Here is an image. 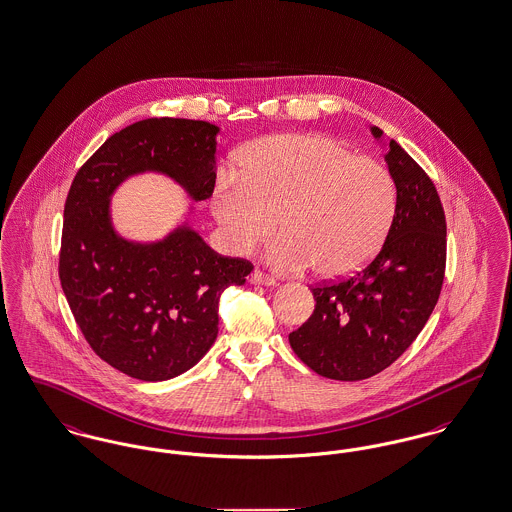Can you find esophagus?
<instances>
[{
    "instance_id": "esophagus-1",
    "label": "esophagus",
    "mask_w": 512,
    "mask_h": 512,
    "mask_svg": "<svg viewBox=\"0 0 512 512\" xmlns=\"http://www.w3.org/2000/svg\"><path fill=\"white\" fill-rule=\"evenodd\" d=\"M253 282L255 284H263V286H274L276 284L274 276H270V274L263 272V270H255L253 272Z\"/></svg>"
}]
</instances>
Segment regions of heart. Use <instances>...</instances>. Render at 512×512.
I'll list each match as a JSON object with an SVG mask.
<instances>
[{"label": "heart", "instance_id": "b5f03b06", "mask_svg": "<svg viewBox=\"0 0 512 512\" xmlns=\"http://www.w3.org/2000/svg\"><path fill=\"white\" fill-rule=\"evenodd\" d=\"M395 201V182L376 159L320 134H276L245 147L238 178L220 174L211 207L234 253L267 242L278 219L272 267L338 278L378 253Z\"/></svg>", "mask_w": 512, "mask_h": 512}]
</instances>
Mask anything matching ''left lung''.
I'll use <instances>...</instances> for the list:
<instances>
[{
  "label": "left lung",
  "mask_w": 512,
  "mask_h": 512,
  "mask_svg": "<svg viewBox=\"0 0 512 512\" xmlns=\"http://www.w3.org/2000/svg\"><path fill=\"white\" fill-rule=\"evenodd\" d=\"M376 138L382 136L372 126ZM395 215L382 249L363 270L311 286L315 311L290 334L293 353L324 378L365 380L395 363L438 303L447 224L432 178L390 140Z\"/></svg>",
  "instance_id": "1"
}]
</instances>
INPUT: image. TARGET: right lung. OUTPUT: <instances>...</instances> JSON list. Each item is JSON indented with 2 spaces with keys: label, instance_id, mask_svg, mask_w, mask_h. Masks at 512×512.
I'll use <instances>...</instances> for the list:
<instances>
[{
  "label": "right lung",
  "instance_id": "right-lung-1",
  "mask_svg": "<svg viewBox=\"0 0 512 512\" xmlns=\"http://www.w3.org/2000/svg\"><path fill=\"white\" fill-rule=\"evenodd\" d=\"M211 122H134L78 169L65 201L59 280L74 320L94 353L124 374L161 382L186 372L219 334L222 292L242 286L247 259L222 257L182 226L157 244L119 238L109 197L124 178L144 171L169 174L195 201L215 190Z\"/></svg>",
  "mask_w": 512,
  "mask_h": 512
}]
</instances>
